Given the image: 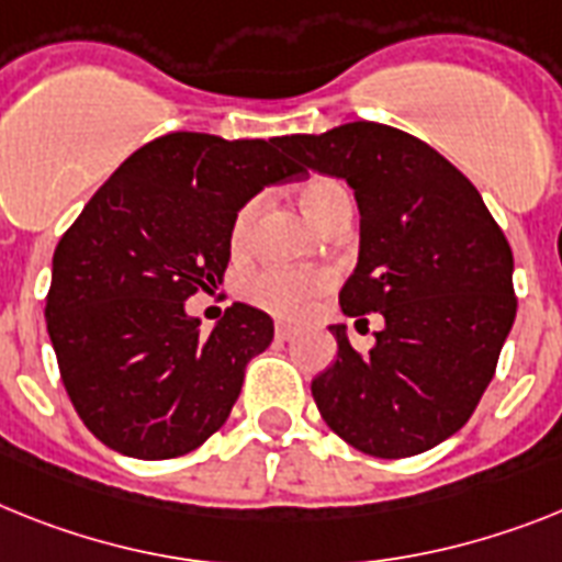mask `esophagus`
<instances>
[{
    "instance_id": "esophagus-1",
    "label": "esophagus",
    "mask_w": 562,
    "mask_h": 562,
    "mask_svg": "<svg viewBox=\"0 0 562 562\" xmlns=\"http://www.w3.org/2000/svg\"><path fill=\"white\" fill-rule=\"evenodd\" d=\"M273 334H277V339H280V342H289V339L296 337V328H294V325L277 323V328H273Z\"/></svg>"
}]
</instances>
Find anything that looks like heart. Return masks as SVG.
Masks as SVG:
<instances>
[{
  "label": "heart",
  "mask_w": 562,
  "mask_h": 562,
  "mask_svg": "<svg viewBox=\"0 0 562 562\" xmlns=\"http://www.w3.org/2000/svg\"><path fill=\"white\" fill-rule=\"evenodd\" d=\"M300 202H303L305 214L319 225L328 228L334 220L351 214V196L346 186L334 177H311L300 188ZM262 205L259 196H251L243 209L237 211L234 223H231V251L243 254L251 239L254 220ZM331 289V277L325 271H289V268H266V271L254 273L251 280L245 282V296L254 305L266 308L268 314L282 319L303 317L311 303Z\"/></svg>",
  "instance_id": "obj_1"
}]
</instances>
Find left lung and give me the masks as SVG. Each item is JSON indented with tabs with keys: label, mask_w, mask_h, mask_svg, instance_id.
Masks as SVG:
<instances>
[{
	"label": "left lung",
	"mask_w": 562,
	"mask_h": 562,
	"mask_svg": "<svg viewBox=\"0 0 562 562\" xmlns=\"http://www.w3.org/2000/svg\"><path fill=\"white\" fill-rule=\"evenodd\" d=\"M280 145L353 188L360 262L339 305L385 319L369 353L331 325L339 351L311 383L314 403L362 454H423L469 423L497 371L517 314L512 245L477 188L405 131L348 122Z\"/></svg>",
	"instance_id": "8db88e82"
}]
</instances>
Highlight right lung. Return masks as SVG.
Listing matches in <instances>:
<instances>
[{"instance_id":"obj_1","label":"right lung","mask_w":562,"mask_h":562,"mask_svg":"<svg viewBox=\"0 0 562 562\" xmlns=\"http://www.w3.org/2000/svg\"><path fill=\"white\" fill-rule=\"evenodd\" d=\"M296 173L277 136L177 131L134 150L65 231L48 334L70 403L108 449L171 460L223 428L273 323L234 303L200 334L186 300L223 282L245 202Z\"/></svg>"}]
</instances>
